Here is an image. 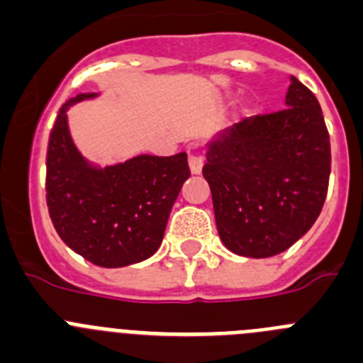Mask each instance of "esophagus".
Segmentation results:
<instances>
[{"label": "esophagus", "instance_id": "esophagus-1", "mask_svg": "<svg viewBox=\"0 0 363 363\" xmlns=\"http://www.w3.org/2000/svg\"><path fill=\"white\" fill-rule=\"evenodd\" d=\"M189 169H191V174H201L202 166H204V159L199 153H189Z\"/></svg>", "mask_w": 363, "mask_h": 363}]
</instances>
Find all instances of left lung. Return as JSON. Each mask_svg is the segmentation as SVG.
I'll use <instances>...</instances> for the list:
<instances>
[{
	"label": "left lung",
	"instance_id": "8db88e82",
	"mask_svg": "<svg viewBox=\"0 0 363 363\" xmlns=\"http://www.w3.org/2000/svg\"><path fill=\"white\" fill-rule=\"evenodd\" d=\"M331 146L315 94L296 77L286 108L244 119L206 145L202 175L224 246L273 257L308 233L325 202Z\"/></svg>",
	"mask_w": 363,
	"mask_h": 363
}]
</instances>
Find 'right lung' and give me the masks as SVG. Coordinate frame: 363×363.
<instances>
[{
    "label": "right lung",
    "mask_w": 363,
    "mask_h": 363,
    "mask_svg": "<svg viewBox=\"0 0 363 363\" xmlns=\"http://www.w3.org/2000/svg\"><path fill=\"white\" fill-rule=\"evenodd\" d=\"M61 106L47 153V204L55 231L70 250L101 267L146 260L159 250L166 222L189 177L188 155H135L112 166L92 164L74 145L68 108Z\"/></svg>",
    "instance_id": "add662e5"
}]
</instances>
